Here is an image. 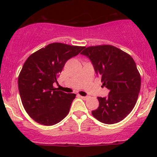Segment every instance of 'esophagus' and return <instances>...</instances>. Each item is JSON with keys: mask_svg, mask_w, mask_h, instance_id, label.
<instances>
[{"mask_svg": "<svg viewBox=\"0 0 157 157\" xmlns=\"http://www.w3.org/2000/svg\"><path fill=\"white\" fill-rule=\"evenodd\" d=\"M79 97H80L81 98H82V99H83V100H86L87 99V98H88V97H87V96H82V95H79Z\"/></svg>", "mask_w": 157, "mask_h": 157, "instance_id": "obj_1", "label": "esophagus"}]
</instances>
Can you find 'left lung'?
<instances>
[{
	"label": "left lung",
	"instance_id": "left-lung-1",
	"mask_svg": "<svg viewBox=\"0 0 157 157\" xmlns=\"http://www.w3.org/2000/svg\"><path fill=\"white\" fill-rule=\"evenodd\" d=\"M81 54L89 58L102 86L109 90L108 97H98L99 107L92 115L105 124L123 120L134 109L140 89V75L134 60L111 45L87 47Z\"/></svg>",
	"mask_w": 157,
	"mask_h": 157
}]
</instances>
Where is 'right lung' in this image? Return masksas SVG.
Segmentation results:
<instances>
[{"instance_id": "add662e5", "label": "right lung", "mask_w": 157, "mask_h": 157, "mask_svg": "<svg viewBox=\"0 0 157 157\" xmlns=\"http://www.w3.org/2000/svg\"><path fill=\"white\" fill-rule=\"evenodd\" d=\"M84 46L52 43L29 57L18 75V86L23 107L34 121L50 126L68 115L75 94L53 87L67 61Z\"/></svg>"}]
</instances>
